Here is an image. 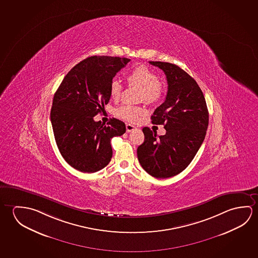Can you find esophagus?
Segmentation results:
<instances>
[{"label": "esophagus", "mask_w": 258, "mask_h": 258, "mask_svg": "<svg viewBox=\"0 0 258 258\" xmlns=\"http://www.w3.org/2000/svg\"><path fill=\"white\" fill-rule=\"evenodd\" d=\"M137 127L134 126V125H132L131 123H127V125H126V130H127V132H131V131H135Z\"/></svg>", "instance_id": "esophagus-1"}]
</instances>
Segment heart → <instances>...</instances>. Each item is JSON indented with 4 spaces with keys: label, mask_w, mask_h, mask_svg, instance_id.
I'll return each mask as SVG.
<instances>
[{
    "label": "heart",
    "mask_w": 258,
    "mask_h": 258,
    "mask_svg": "<svg viewBox=\"0 0 258 258\" xmlns=\"http://www.w3.org/2000/svg\"><path fill=\"white\" fill-rule=\"evenodd\" d=\"M126 78L130 86L140 88V100L148 104H154L160 101L165 93V85L159 81V76L146 64H140L133 68ZM122 91V85L118 80L111 81L109 87L111 100L115 102L118 101L121 97ZM146 112V109L141 106L123 105L116 110L118 117L131 122L138 121Z\"/></svg>",
    "instance_id": "b5f03b06"
}]
</instances>
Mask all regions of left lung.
<instances>
[{"mask_svg":"<svg viewBox=\"0 0 258 258\" xmlns=\"http://www.w3.org/2000/svg\"><path fill=\"white\" fill-rule=\"evenodd\" d=\"M149 63L165 72L168 84L165 102L154 111L153 124L164 125L166 133L143 127L145 140L137 154L143 169L156 178H169L185 169L205 139L209 112L196 81L176 64Z\"/></svg>","mask_w":258,"mask_h":258,"instance_id":"1","label":"left lung"}]
</instances>
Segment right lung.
I'll return each mask as SVG.
<instances>
[{
    "label": "right lung",
    "mask_w": 258,
    "mask_h": 258,
    "mask_svg": "<svg viewBox=\"0 0 258 258\" xmlns=\"http://www.w3.org/2000/svg\"><path fill=\"white\" fill-rule=\"evenodd\" d=\"M131 59L93 55L81 61L64 76L56 90L50 119L55 142L63 159L75 169L94 173L112 156L110 140L126 132L125 123L112 118L94 121L110 101L109 87L116 74Z\"/></svg>",
    "instance_id": "obj_1"
}]
</instances>
